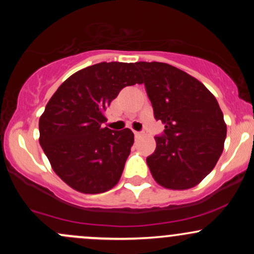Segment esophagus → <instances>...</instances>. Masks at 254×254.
<instances>
[{
	"label": "esophagus",
	"mask_w": 254,
	"mask_h": 254,
	"mask_svg": "<svg viewBox=\"0 0 254 254\" xmlns=\"http://www.w3.org/2000/svg\"><path fill=\"white\" fill-rule=\"evenodd\" d=\"M134 134H135V137H136V139H137V137L141 136V132H140V131H134Z\"/></svg>",
	"instance_id": "34e87169"
}]
</instances>
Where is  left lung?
Masks as SVG:
<instances>
[{
	"label": "left lung",
	"instance_id": "1",
	"mask_svg": "<svg viewBox=\"0 0 254 254\" xmlns=\"http://www.w3.org/2000/svg\"><path fill=\"white\" fill-rule=\"evenodd\" d=\"M156 120L165 124L146 158L161 187L184 190L214 170L224 150L226 123L214 94L195 77L165 63H136Z\"/></svg>",
	"mask_w": 254,
	"mask_h": 254
}]
</instances>
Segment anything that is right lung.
<instances>
[{"instance_id": "right-lung-1", "label": "right lung", "mask_w": 254, "mask_h": 254, "mask_svg": "<svg viewBox=\"0 0 254 254\" xmlns=\"http://www.w3.org/2000/svg\"><path fill=\"white\" fill-rule=\"evenodd\" d=\"M135 83L142 79L134 64H96L70 76L48 102L39 142L54 172L75 190L104 193L119 182L134 134L102 124L120 89Z\"/></svg>"}]
</instances>
